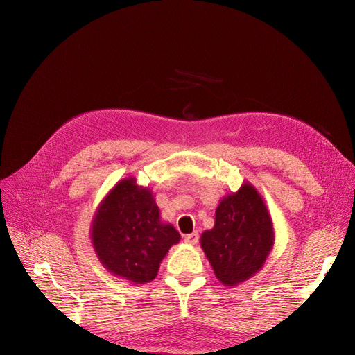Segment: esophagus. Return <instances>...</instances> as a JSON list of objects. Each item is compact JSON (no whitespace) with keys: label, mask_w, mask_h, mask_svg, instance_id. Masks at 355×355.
Wrapping results in <instances>:
<instances>
[{"label":"esophagus","mask_w":355,"mask_h":355,"mask_svg":"<svg viewBox=\"0 0 355 355\" xmlns=\"http://www.w3.org/2000/svg\"><path fill=\"white\" fill-rule=\"evenodd\" d=\"M184 241L187 245H197V241H198V233L197 232H194V233H191V234H187L184 237Z\"/></svg>","instance_id":"obj_1"}]
</instances>
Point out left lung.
<instances>
[{
    "mask_svg": "<svg viewBox=\"0 0 355 355\" xmlns=\"http://www.w3.org/2000/svg\"><path fill=\"white\" fill-rule=\"evenodd\" d=\"M200 243L225 286L240 285L263 268L275 229L262 196L250 182L220 200L214 227L202 232Z\"/></svg>",
    "mask_w": 355,
    "mask_h": 355,
    "instance_id": "1",
    "label": "left lung"
}]
</instances>
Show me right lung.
Wrapping results in <instances>:
<instances>
[{
  "mask_svg": "<svg viewBox=\"0 0 355 355\" xmlns=\"http://www.w3.org/2000/svg\"><path fill=\"white\" fill-rule=\"evenodd\" d=\"M90 239L105 269L141 285L157 277L162 259L181 236L170 223L161 221L153 191L129 177L101 201Z\"/></svg>",
  "mask_w": 355,
  "mask_h": 355,
  "instance_id": "right-lung-1",
  "label": "right lung"
}]
</instances>
